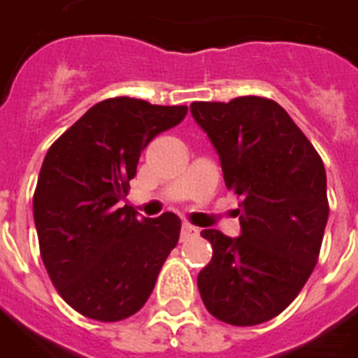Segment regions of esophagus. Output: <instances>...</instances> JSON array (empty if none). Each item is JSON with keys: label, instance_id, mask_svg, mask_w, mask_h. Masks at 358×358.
I'll return each instance as SVG.
<instances>
[{"label": "esophagus", "instance_id": "34e87169", "mask_svg": "<svg viewBox=\"0 0 358 358\" xmlns=\"http://www.w3.org/2000/svg\"><path fill=\"white\" fill-rule=\"evenodd\" d=\"M197 234H199V231H197L196 227H192L189 222H184V224H182V231H180V238H182V242H184V240L194 238Z\"/></svg>", "mask_w": 358, "mask_h": 358}]
</instances>
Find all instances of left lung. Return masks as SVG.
Instances as JSON below:
<instances>
[{
	"instance_id": "8db88e82",
	"label": "left lung",
	"mask_w": 358,
	"mask_h": 358,
	"mask_svg": "<svg viewBox=\"0 0 358 358\" xmlns=\"http://www.w3.org/2000/svg\"><path fill=\"white\" fill-rule=\"evenodd\" d=\"M224 184L242 197L240 236L201 231L213 257L197 275L205 308L231 326H257L291 304L318 262L329 205L326 169L275 101L192 102Z\"/></svg>"
}]
</instances>
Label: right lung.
Instances as JSON below:
<instances>
[{
	"instance_id": "right-lung-1",
	"label": "right lung",
	"mask_w": 358,
	"mask_h": 358,
	"mask_svg": "<svg viewBox=\"0 0 358 358\" xmlns=\"http://www.w3.org/2000/svg\"><path fill=\"white\" fill-rule=\"evenodd\" d=\"M186 114L187 106L108 99L87 110L44 157L32 197L40 256L59 296L87 318L134 316L178 244L176 215L137 219L118 201L141 151Z\"/></svg>"
}]
</instances>
